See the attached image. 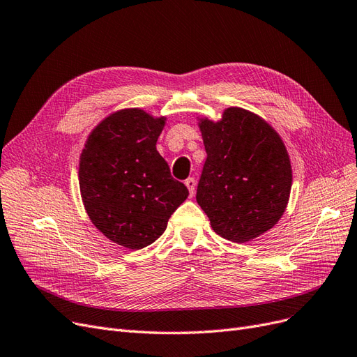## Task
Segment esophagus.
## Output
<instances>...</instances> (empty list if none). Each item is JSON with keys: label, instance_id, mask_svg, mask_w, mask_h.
I'll list each match as a JSON object with an SVG mask.
<instances>
[{"label": "esophagus", "instance_id": "obj_1", "mask_svg": "<svg viewBox=\"0 0 357 357\" xmlns=\"http://www.w3.org/2000/svg\"><path fill=\"white\" fill-rule=\"evenodd\" d=\"M184 184H186V188L189 189L190 196H193L195 190H196V180L193 177H189L186 181H184Z\"/></svg>", "mask_w": 357, "mask_h": 357}]
</instances>
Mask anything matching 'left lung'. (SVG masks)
Returning a JSON list of instances; mask_svg holds the SVG:
<instances>
[{
    "mask_svg": "<svg viewBox=\"0 0 357 357\" xmlns=\"http://www.w3.org/2000/svg\"><path fill=\"white\" fill-rule=\"evenodd\" d=\"M206 151L196 201L213 230L243 243L272 229L284 215L292 186L287 146L251 110L226 107L218 121L198 118Z\"/></svg>",
    "mask_w": 357,
    "mask_h": 357,
    "instance_id": "8db88e82",
    "label": "left lung"
}]
</instances>
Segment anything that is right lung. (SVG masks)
<instances>
[{
    "label": "right lung",
    "mask_w": 357,
    "mask_h": 357,
    "mask_svg": "<svg viewBox=\"0 0 357 357\" xmlns=\"http://www.w3.org/2000/svg\"><path fill=\"white\" fill-rule=\"evenodd\" d=\"M167 116L140 107L115 110L97 124L79 156V192L94 227L116 245L142 250L167 229L189 190L156 151Z\"/></svg>",
    "instance_id": "right-lung-1"
}]
</instances>
